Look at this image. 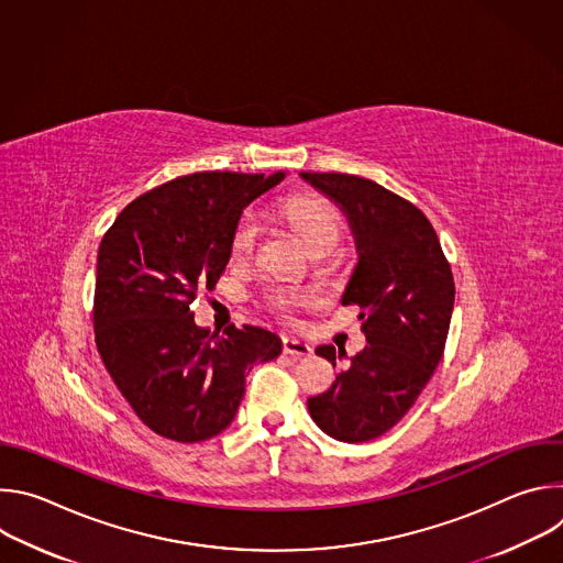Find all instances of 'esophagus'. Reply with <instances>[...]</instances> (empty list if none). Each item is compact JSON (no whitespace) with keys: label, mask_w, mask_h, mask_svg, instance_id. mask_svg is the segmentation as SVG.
<instances>
[{"label":"esophagus","mask_w":563,"mask_h":563,"mask_svg":"<svg viewBox=\"0 0 563 563\" xmlns=\"http://www.w3.org/2000/svg\"><path fill=\"white\" fill-rule=\"evenodd\" d=\"M283 352L289 356H309L311 347L298 339H283Z\"/></svg>","instance_id":"obj_1"}]
</instances>
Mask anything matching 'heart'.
Segmentation results:
<instances>
[{"mask_svg": "<svg viewBox=\"0 0 563 563\" xmlns=\"http://www.w3.org/2000/svg\"><path fill=\"white\" fill-rule=\"evenodd\" d=\"M283 211L285 216L298 227V231L305 235V240L309 243V247L313 252L325 250V247H334L341 238V216L336 211V207L318 196H289L283 202ZM263 235V222L261 216L250 209L233 227L231 233V243H229V254L231 261L243 263L250 261L261 243ZM313 294L309 289H300V287H291V285H280L267 291L265 302L278 313L289 318L294 311L305 309L309 305H313Z\"/></svg>", "mask_w": 563, "mask_h": 563, "instance_id": "b5f03b06", "label": "heart"}]
</instances>
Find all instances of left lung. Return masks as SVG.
I'll return each mask as SVG.
<instances>
[{"label": "left lung", "mask_w": 563, "mask_h": 563, "mask_svg": "<svg viewBox=\"0 0 563 563\" xmlns=\"http://www.w3.org/2000/svg\"><path fill=\"white\" fill-rule=\"evenodd\" d=\"M350 220L358 265L343 305H358L367 347L332 387L307 400L313 423L336 441L363 443L408 415L432 378L450 330L454 278L426 213L350 174H300ZM334 367L345 352L320 345Z\"/></svg>", "instance_id": "obj_1"}]
</instances>
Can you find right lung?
Masks as SVG:
<instances>
[{"label":"right lung","mask_w":563,"mask_h":563,"mask_svg":"<svg viewBox=\"0 0 563 563\" xmlns=\"http://www.w3.org/2000/svg\"><path fill=\"white\" fill-rule=\"evenodd\" d=\"M285 178L205 172L159 185L122 209L98 252V352L137 419L155 434L198 443L220 434L256 363L283 345L267 330L196 325L189 305L229 263L243 209Z\"/></svg>","instance_id":"add662e5"}]
</instances>
